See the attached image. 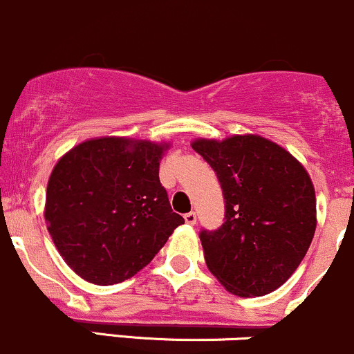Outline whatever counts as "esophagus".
Returning <instances> with one entry per match:
<instances>
[{"mask_svg": "<svg viewBox=\"0 0 354 354\" xmlns=\"http://www.w3.org/2000/svg\"><path fill=\"white\" fill-rule=\"evenodd\" d=\"M185 222L189 225H195L196 224V214L195 212H188V214H185Z\"/></svg>", "mask_w": 354, "mask_h": 354, "instance_id": "obj_1", "label": "esophagus"}]
</instances>
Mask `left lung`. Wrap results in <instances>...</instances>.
I'll return each instance as SVG.
<instances>
[{"label":"left lung","mask_w":354,"mask_h":354,"mask_svg":"<svg viewBox=\"0 0 354 354\" xmlns=\"http://www.w3.org/2000/svg\"><path fill=\"white\" fill-rule=\"evenodd\" d=\"M225 200L224 224L200 232L208 270L239 297L281 286L307 254L315 232V192L305 167L261 136L196 139Z\"/></svg>","instance_id":"obj_1"}]
</instances>
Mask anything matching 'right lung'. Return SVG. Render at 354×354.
I'll use <instances>...</instances> for the list:
<instances>
[{
	"mask_svg": "<svg viewBox=\"0 0 354 354\" xmlns=\"http://www.w3.org/2000/svg\"><path fill=\"white\" fill-rule=\"evenodd\" d=\"M169 144L96 137L52 169L44 217L59 254L83 280L113 285L152 261L185 224L159 181Z\"/></svg>",
	"mask_w": 354,
	"mask_h": 354,
	"instance_id": "right-lung-1",
	"label": "right lung"
}]
</instances>
